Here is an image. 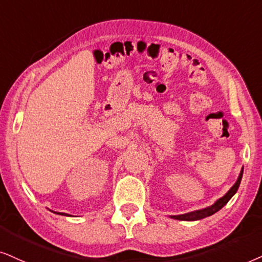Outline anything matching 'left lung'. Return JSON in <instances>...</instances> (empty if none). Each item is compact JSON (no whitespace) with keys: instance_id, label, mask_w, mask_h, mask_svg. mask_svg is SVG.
Listing matches in <instances>:
<instances>
[{"instance_id":"obj_1","label":"left lung","mask_w":262,"mask_h":262,"mask_svg":"<svg viewBox=\"0 0 262 262\" xmlns=\"http://www.w3.org/2000/svg\"><path fill=\"white\" fill-rule=\"evenodd\" d=\"M242 175H243V170L241 171L239 176H238V180H237V182L233 184L231 189H230L228 193H226L224 196L219 199V200L215 202L214 205H212L211 207H207V208H204V210H200V211H195V212H189V213H186V214H181V215H172L173 219H179V221H199V219H202V218H206V217H210V215L214 214L215 212H218L221 208H223L225 206L226 204H228L230 199H231L235 193L238 189L239 187V183H241V180H242Z\"/></svg>"}]
</instances>
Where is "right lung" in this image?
Here are the masks:
<instances>
[{
	"label": "right lung",
	"instance_id": "obj_1",
	"mask_svg": "<svg viewBox=\"0 0 262 262\" xmlns=\"http://www.w3.org/2000/svg\"><path fill=\"white\" fill-rule=\"evenodd\" d=\"M56 213H58V212H56ZM58 214H62V215H68V214H64V213H58Z\"/></svg>",
	"mask_w": 262,
	"mask_h": 262
}]
</instances>
